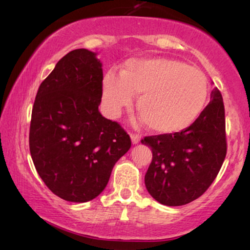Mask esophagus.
Masks as SVG:
<instances>
[{
    "label": "esophagus",
    "mask_w": 250,
    "mask_h": 250,
    "mask_svg": "<svg viewBox=\"0 0 250 250\" xmlns=\"http://www.w3.org/2000/svg\"><path fill=\"white\" fill-rule=\"evenodd\" d=\"M131 139H132L133 145H138V143L140 142V140H141V138H140L138 134H134V133H131Z\"/></svg>",
    "instance_id": "1"
}]
</instances>
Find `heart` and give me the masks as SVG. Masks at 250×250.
Returning a JSON list of instances; mask_svg holds the SVG:
<instances>
[{"mask_svg": "<svg viewBox=\"0 0 250 250\" xmlns=\"http://www.w3.org/2000/svg\"><path fill=\"white\" fill-rule=\"evenodd\" d=\"M140 95L138 111L157 133H176L189 127L204 110L208 82L203 71L167 58L128 60L122 75L109 71L102 83V104L116 118Z\"/></svg>", "mask_w": 250, "mask_h": 250, "instance_id": "obj_1", "label": "heart"}]
</instances>
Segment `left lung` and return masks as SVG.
<instances>
[{"label":"left lung","mask_w":250,"mask_h":250,"mask_svg":"<svg viewBox=\"0 0 250 250\" xmlns=\"http://www.w3.org/2000/svg\"><path fill=\"white\" fill-rule=\"evenodd\" d=\"M152 160L145 176L148 192L166 206H182L206 192L227 156L225 110L220 90L193 124L181 132L146 136Z\"/></svg>","instance_id":"8db88e82"}]
</instances>
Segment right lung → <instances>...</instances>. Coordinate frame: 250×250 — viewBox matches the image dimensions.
<instances>
[{
  "label": "right lung",
  "mask_w": 250,
  "mask_h": 250,
  "mask_svg": "<svg viewBox=\"0 0 250 250\" xmlns=\"http://www.w3.org/2000/svg\"><path fill=\"white\" fill-rule=\"evenodd\" d=\"M86 49L70 51L40 85L33 105L29 150L45 186L61 199L86 203L107 186L131 139L99 111L102 63Z\"/></svg>",
  "instance_id": "add662e5"
}]
</instances>
